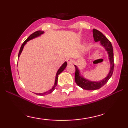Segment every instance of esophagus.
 <instances>
[{
    "instance_id": "esophagus-1",
    "label": "esophagus",
    "mask_w": 128,
    "mask_h": 128,
    "mask_svg": "<svg viewBox=\"0 0 128 128\" xmlns=\"http://www.w3.org/2000/svg\"><path fill=\"white\" fill-rule=\"evenodd\" d=\"M67 62L68 64H72L74 62V60L72 59V58H68V59L67 60Z\"/></svg>"
}]
</instances>
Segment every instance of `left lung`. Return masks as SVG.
Returning <instances> with one entry per match:
<instances>
[{
    "label": "left lung",
    "mask_w": 128,
    "mask_h": 128,
    "mask_svg": "<svg viewBox=\"0 0 128 128\" xmlns=\"http://www.w3.org/2000/svg\"><path fill=\"white\" fill-rule=\"evenodd\" d=\"M92 33H93L94 40L96 42L100 41L101 44L103 46L105 47V49L108 52V55H109L110 64H111V67H110V71L108 73V76L105 79L99 82H94L84 79L81 76H80L79 70L78 68V67L76 66H74L76 69L74 80H75L76 83L77 84L78 86L81 87L82 88L86 90H95L99 89L100 88L104 86L108 81V80L112 76L114 67V54H113V48L111 44V42L99 30H97L96 29H93Z\"/></svg>",
    "instance_id": "1"
}]
</instances>
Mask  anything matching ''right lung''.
<instances>
[{"label": "right lung", "instance_id": "add662e5", "mask_svg": "<svg viewBox=\"0 0 128 128\" xmlns=\"http://www.w3.org/2000/svg\"><path fill=\"white\" fill-rule=\"evenodd\" d=\"M43 33H44V32H43V31H42V30H37V31H36V32H34V33H32V34L30 35V36H29V37L28 38L26 39V40L24 41V42H23V43L22 44V45L21 48H20V51H19L18 57L20 56V54H21V53H22V50H23V48H24V46L25 45V44L26 43V42H28V41L30 40H32V39L34 38L37 37V36H41V35L42 34H43ZM67 62H65L64 63V64H62V66H61V67H60V68H59V70H58V72H57L56 74V77H55V84H54V86H53V87H52V89H50V90L48 91V92H43V93H36V94H38V95H40V96H42V95L49 94L51 93V92H53V91H54V90L55 89L56 86H57V82H58V75H59V74H60V73H61V72H62L63 71V70H64V69L66 68V66H67Z\"/></svg>", "mask_w": 128, "mask_h": 128}]
</instances>
